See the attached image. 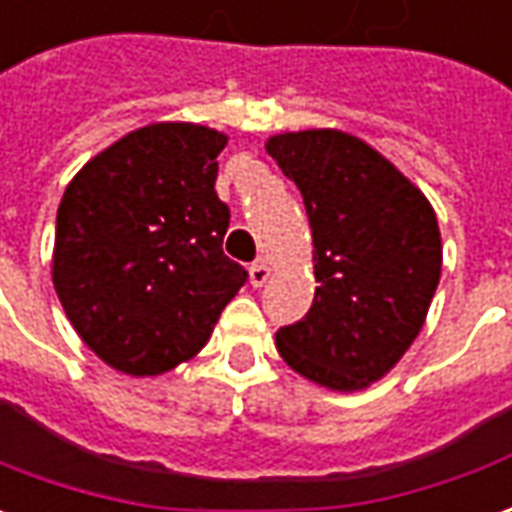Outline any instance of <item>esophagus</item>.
<instances>
[{
    "instance_id": "1",
    "label": "esophagus",
    "mask_w": 512,
    "mask_h": 512,
    "mask_svg": "<svg viewBox=\"0 0 512 512\" xmlns=\"http://www.w3.org/2000/svg\"><path fill=\"white\" fill-rule=\"evenodd\" d=\"M250 284H253V287H264V284H267V278H270V267H267V264L264 262H253L250 264Z\"/></svg>"
}]
</instances>
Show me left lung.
Returning a JSON list of instances; mask_svg holds the SVG:
<instances>
[{"mask_svg": "<svg viewBox=\"0 0 512 512\" xmlns=\"http://www.w3.org/2000/svg\"><path fill=\"white\" fill-rule=\"evenodd\" d=\"M264 147L301 189L320 284L306 317L276 331L278 354L326 390H365L424 329L443 264L435 209L343 130L278 133Z\"/></svg>", "mask_w": 512, "mask_h": 512, "instance_id": "8db88e82", "label": "left lung"}]
</instances>
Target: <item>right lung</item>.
I'll use <instances>...</instances> for the list:
<instances>
[{"label": "right lung", "instance_id": "add662e5", "mask_svg": "<svg viewBox=\"0 0 512 512\" xmlns=\"http://www.w3.org/2000/svg\"><path fill=\"white\" fill-rule=\"evenodd\" d=\"M220 130H130L72 178L58 206L52 284L80 340L119 373L158 376L209 343L245 267L222 253Z\"/></svg>", "mask_w": 512, "mask_h": 512}]
</instances>
